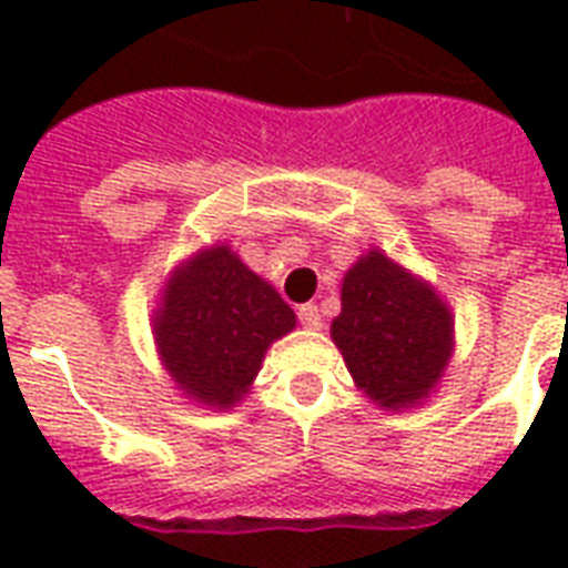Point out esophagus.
<instances>
[{"label": "esophagus", "mask_w": 568, "mask_h": 568, "mask_svg": "<svg viewBox=\"0 0 568 568\" xmlns=\"http://www.w3.org/2000/svg\"><path fill=\"white\" fill-rule=\"evenodd\" d=\"M297 318H301L303 327H310V329L321 327V310L315 306V303H303V306H297Z\"/></svg>", "instance_id": "esophagus-1"}]
</instances>
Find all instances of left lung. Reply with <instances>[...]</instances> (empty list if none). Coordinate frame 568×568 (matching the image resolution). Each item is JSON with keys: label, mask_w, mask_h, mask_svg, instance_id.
Returning <instances> with one entry per match:
<instances>
[{"label": "left lung", "mask_w": 568, "mask_h": 568, "mask_svg": "<svg viewBox=\"0 0 568 568\" xmlns=\"http://www.w3.org/2000/svg\"><path fill=\"white\" fill-rule=\"evenodd\" d=\"M448 306L383 253H368L342 283L333 342L356 386L379 406L418 404L450 356Z\"/></svg>", "instance_id": "obj_1"}]
</instances>
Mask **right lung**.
Listing matches in <instances>:
<instances>
[{
  "label": "right lung",
  "instance_id": "right-lung-1",
  "mask_svg": "<svg viewBox=\"0 0 568 568\" xmlns=\"http://www.w3.org/2000/svg\"><path fill=\"white\" fill-rule=\"evenodd\" d=\"M288 329L292 306L230 247H212L171 283L155 342L180 388L209 406H232L256 377L267 345Z\"/></svg>",
  "mask_w": 568,
  "mask_h": 568
}]
</instances>
